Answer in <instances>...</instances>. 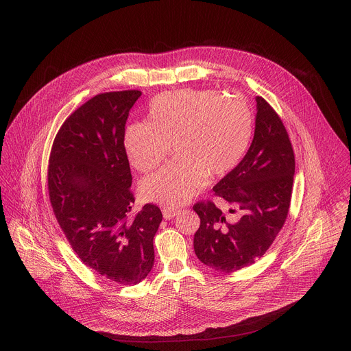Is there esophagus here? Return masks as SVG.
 Masks as SVG:
<instances>
[{
  "label": "esophagus",
  "instance_id": "1",
  "mask_svg": "<svg viewBox=\"0 0 351 351\" xmlns=\"http://www.w3.org/2000/svg\"><path fill=\"white\" fill-rule=\"evenodd\" d=\"M179 214V210H175V208H164L162 210V215H164V218L165 219H172V218H175L176 215Z\"/></svg>",
  "mask_w": 351,
  "mask_h": 351
}]
</instances>
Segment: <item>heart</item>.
I'll return each mask as SVG.
<instances>
[{
    "instance_id": "1",
    "label": "heart",
    "mask_w": 351,
    "mask_h": 351,
    "mask_svg": "<svg viewBox=\"0 0 351 351\" xmlns=\"http://www.w3.org/2000/svg\"><path fill=\"white\" fill-rule=\"evenodd\" d=\"M254 117L240 93L182 88L157 95L148 106V122L126 128L130 164L148 173L158 168L173 145L172 164L143 180L148 202L176 208L202 191L210 179L230 172L253 138Z\"/></svg>"
}]
</instances>
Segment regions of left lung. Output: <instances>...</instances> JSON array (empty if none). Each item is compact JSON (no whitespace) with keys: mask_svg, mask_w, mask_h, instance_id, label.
I'll return each mask as SVG.
<instances>
[{"mask_svg":"<svg viewBox=\"0 0 351 351\" xmlns=\"http://www.w3.org/2000/svg\"><path fill=\"white\" fill-rule=\"evenodd\" d=\"M254 138L239 165L214 186L228 206L198 202L194 253L210 268L230 274L261 258L289 214L294 153L286 128L263 97H256ZM235 218L233 219L232 217Z\"/></svg>","mask_w":351,"mask_h":351,"instance_id":"obj_1","label":"left lung"}]
</instances>
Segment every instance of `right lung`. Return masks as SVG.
<instances>
[{
	"label": "right lung",
	"instance_id": "obj_1",
	"mask_svg": "<svg viewBox=\"0 0 351 351\" xmlns=\"http://www.w3.org/2000/svg\"><path fill=\"white\" fill-rule=\"evenodd\" d=\"M138 90L97 94L58 130L48 160L54 215L84 265L118 285H137L154 265L161 210L133 213L125 125Z\"/></svg>",
	"mask_w": 351,
	"mask_h": 351
}]
</instances>
